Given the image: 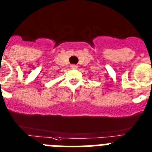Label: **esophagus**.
<instances>
[{
	"label": "esophagus",
	"mask_w": 152,
	"mask_h": 152,
	"mask_svg": "<svg viewBox=\"0 0 152 152\" xmlns=\"http://www.w3.org/2000/svg\"><path fill=\"white\" fill-rule=\"evenodd\" d=\"M70 68L73 69H77V66H76V65H71Z\"/></svg>",
	"instance_id": "1"
}]
</instances>
